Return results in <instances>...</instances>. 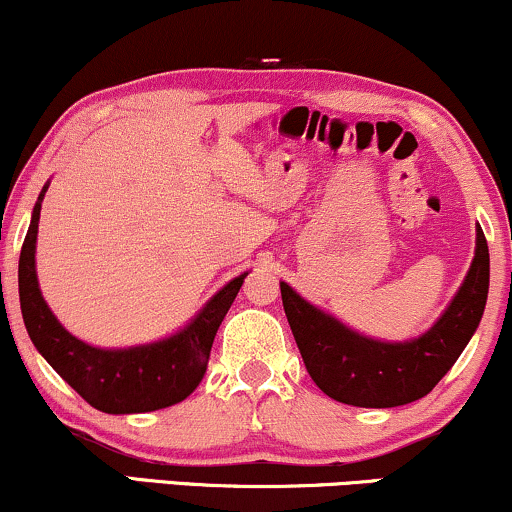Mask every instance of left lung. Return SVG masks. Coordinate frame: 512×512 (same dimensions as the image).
I'll return each instance as SVG.
<instances>
[{
	"label": "left lung",
	"instance_id": "8db88e82",
	"mask_svg": "<svg viewBox=\"0 0 512 512\" xmlns=\"http://www.w3.org/2000/svg\"><path fill=\"white\" fill-rule=\"evenodd\" d=\"M282 306L308 375L334 401L394 408L418 401L453 368L482 320L489 294V246L477 225L472 266L444 315L410 342L363 337L280 282Z\"/></svg>",
	"mask_w": 512,
	"mask_h": 512
}]
</instances>
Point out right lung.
Returning a JSON list of instances; mask_svg holds the SVG:
<instances>
[{
	"label": "right lung",
	"mask_w": 512,
	"mask_h": 512,
	"mask_svg": "<svg viewBox=\"0 0 512 512\" xmlns=\"http://www.w3.org/2000/svg\"><path fill=\"white\" fill-rule=\"evenodd\" d=\"M47 187L44 185L37 197L33 220L18 258L21 313L35 349L82 399L102 413H149L185 401L204 377L213 339L246 273L227 282L185 330L161 342L130 349H97L80 342L54 318L37 285L35 242Z\"/></svg>",
	"instance_id": "obj_1"
}]
</instances>
